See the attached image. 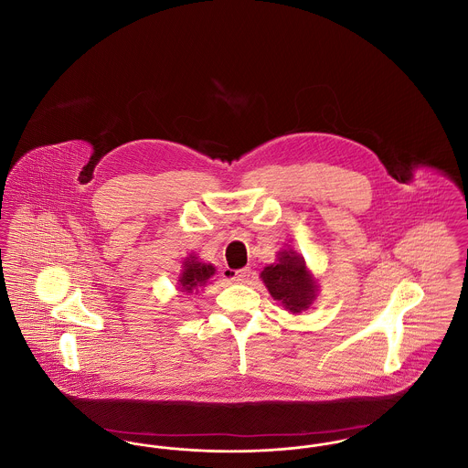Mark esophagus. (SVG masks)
<instances>
[{
  "label": "esophagus",
  "instance_id": "1",
  "mask_svg": "<svg viewBox=\"0 0 468 468\" xmlns=\"http://www.w3.org/2000/svg\"><path fill=\"white\" fill-rule=\"evenodd\" d=\"M228 277L239 284H244L247 282V279L250 277V268H240V270H235V271H226Z\"/></svg>",
  "mask_w": 468,
  "mask_h": 468
}]
</instances>
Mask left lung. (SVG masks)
Returning <instances> with one entry per match:
<instances>
[{
	"label": "left lung",
	"instance_id": "left-lung-1",
	"mask_svg": "<svg viewBox=\"0 0 468 468\" xmlns=\"http://www.w3.org/2000/svg\"><path fill=\"white\" fill-rule=\"evenodd\" d=\"M261 279L273 300L292 314L307 311L317 296V284L303 258L292 250L279 252L277 263L265 267Z\"/></svg>",
	"mask_w": 468,
	"mask_h": 468
}]
</instances>
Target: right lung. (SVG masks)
I'll use <instances>...</instances> for the list:
<instances>
[{
	"label": "right lung",
	"mask_w": 468,
	"mask_h": 468,
	"mask_svg": "<svg viewBox=\"0 0 468 468\" xmlns=\"http://www.w3.org/2000/svg\"><path fill=\"white\" fill-rule=\"evenodd\" d=\"M216 273V268L210 263H201L197 256H189L184 261V270L178 277V290L182 292H198L205 288L208 279Z\"/></svg>",
	"instance_id": "add662e5"
}]
</instances>
